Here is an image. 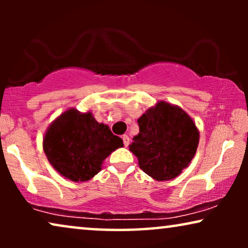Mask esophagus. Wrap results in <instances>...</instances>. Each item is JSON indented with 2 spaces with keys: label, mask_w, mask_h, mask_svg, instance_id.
I'll use <instances>...</instances> for the list:
<instances>
[{
  "label": "esophagus",
  "mask_w": 248,
  "mask_h": 248,
  "mask_svg": "<svg viewBox=\"0 0 248 248\" xmlns=\"http://www.w3.org/2000/svg\"><path fill=\"white\" fill-rule=\"evenodd\" d=\"M122 139H123V143L125 147H127V145L130 144V138H128V135L125 134V135H123V138Z\"/></svg>",
  "instance_id": "1"
}]
</instances>
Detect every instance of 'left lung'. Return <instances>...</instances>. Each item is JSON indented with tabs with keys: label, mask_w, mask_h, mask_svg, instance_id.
I'll use <instances>...</instances> for the list:
<instances>
[{
	"label": "left lung",
	"mask_w": 248,
	"mask_h": 248,
	"mask_svg": "<svg viewBox=\"0 0 248 248\" xmlns=\"http://www.w3.org/2000/svg\"><path fill=\"white\" fill-rule=\"evenodd\" d=\"M140 133L130 150L139 166L157 181H168L181 174L194 157L199 131L182 108L160 101L138 120Z\"/></svg>",
	"instance_id": "1"
}]
</instances>
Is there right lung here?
Listing matches in <instances>:
<instances>
[{
	"label": "right lung",
	"mask_w": 248,
	"mask_h": 248,
	"mask_svg": "<svg viewBox=\"0 0 248 248\" xmlns=\"http://www.w3.org/2000/svg\"><path fill=\"white\" fill-rule=\"evenodd\" d=\"M43 147L61 175L73 182H86L100 171L111 152L123 147V141L107 125L98 123L91 113L70 109L50 125Z\"/></svg>",
	"instance_id": "add662e5"
}]
</instances>
